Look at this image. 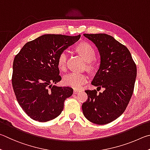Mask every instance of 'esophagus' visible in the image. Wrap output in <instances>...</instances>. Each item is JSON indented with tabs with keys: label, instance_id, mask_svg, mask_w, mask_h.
<instances>
[{
	"label": "esophagus",
	"instance_id": "34e87169",
	"mask_svg": "<svg viewBox=\"0 0 150 150\" xmlns=\"http://www.w3.org/2000/svg\"><path fill=\"white\" fill-rule=\"evenodd\" d=\"M80 90H77V89H74V93H77L78 92H80Z\"/></svg>",
	"mask_w": 150,
	"mask_h": 150
}]
</instances>
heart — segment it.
Listing matches in <instances>:
<instances>
[{
    "label": "heart",
    "mask_w": 150,
    "mask_h": 150,
    "mask_svg": "<svg viewBox=\"0 0 150 150\" xmlns=\"http://www.w3.org/2000/svg\"><path fill=\"white\" fill-rule=\"evenodd\" d=\"M76 51L79 52L80 54L83 57L86 62H90L93 60L96 56L95 50L90 44L87 43H82L78 45L76 49ZM67 51H62L59 54L57 60L58 67L61 70H65L67 67ZM88 76L85 74L78 72H70L64 76L63 82L65 85L70 86L74 88H80L83 85L88 82Z\"/></svg>",
    "instance_id": "heart-1"
}]
</instances>
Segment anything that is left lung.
Listing matches in <instances>:
<instances>
[{"mask_svg":"<svg viewBox=\"0 0 150 150\" xmlns=\"http://www.w3.org/2000/svg\"><path fill=\"white\" fill-rule=\"evenodd\" d=\"M96 45L100 55L99 70L91 84L104 88L86 90L88 99L82 111L90 122L102 125L119 117L132 96L136 78V66L127 47L105 33L83 34Z\"/></svg>","mask_w":150,"mask_h":150,"instance_id":"obj_1","label":"left lung"}]
</instances>
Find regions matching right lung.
<instances>
[{
	"label": "right lung",
	"instance_id": "obj_1",
	"mask_svg": "<svg viewBox=\"0 0 150 150\" xmlns=\"http://www.w3.org/2000/svg\"><path fill=\"white\" fill-rule=\"evenodd\" d=\"M80 36L46 34L28 42L16 55L13 89L18 103L31 119L39 122L55 119L62 111L65 99L72 95V88L52 83L61 80L59 54Z\"/></svg>",
	"mask_w": 150,
	"mask_h": 150
}]
</instances>
